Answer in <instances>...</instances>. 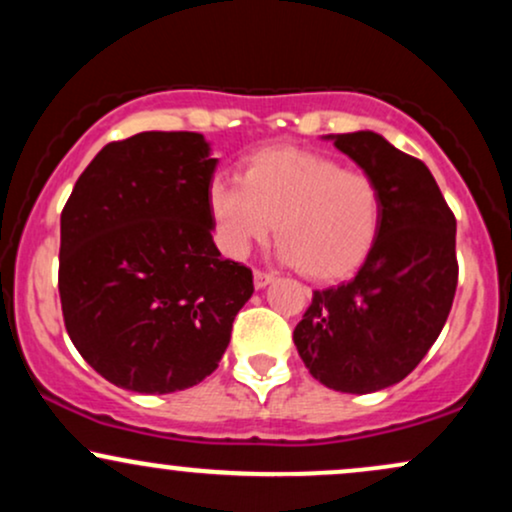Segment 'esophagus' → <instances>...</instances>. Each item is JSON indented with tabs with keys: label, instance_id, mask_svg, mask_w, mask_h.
I'll return each mask as SVG.
<instances>
[{
	"label": "esophagus",
	"instance_id": "esophagus-1",
	"mask_svg": "<svg viewBox=\"0 0 512 512\" xmlns=\"http://www.w3.org/2000/svg\"><path fill=\"white\" fill-rule=\"evenodd\" d=\"M252 281H255V289H264V286L272 284L274 274L272 272H260V269H257L255 276H252Z\"/></svg>",
	"mask_w": 512,
	"mask_h": 512
}]
</instances>
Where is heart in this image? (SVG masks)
<instances>
[{
    "label": "heart",
    "instance_id": "1",
    "mask_svg": "<svg viewBox=\"0 0 512 512\" xmlns=\"http://www.w3.org/2000/svg\"><path fill=\"white\" fill-rule=\"evenodd\" d=\"M207 204L228 257L248 255L276 223L281 260L315 281L354 272L383 221V192L373 175L296 146L252 154L240 180L214 175Z\"/></svg>",
    "mask_w": 512,
    "mask_h": 512
}]
</instances>
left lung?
<instances>
[{"label":"left lung","mask_w":512,"mask_h":512,"mask_svg":"<svg viewBox=\"0 0 512 512\" xmlns=\"http://www.w3.org/2000/svg\"><path fill=\"white\" fill-rule=\"evenodd\" d=\"M325 139L378 180L383 221L354 279L313 293L293 344L322 385L368 395L407 378L443 330L457 289V223L419 158L368 129Z\"/></svg>","instance_id":"obj_1"}]
</instances>
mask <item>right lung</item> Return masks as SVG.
I'll use <instances>...</instances> for the list:
<instances>
[{
  "mask_svg": "<svg viewBox=\"0 0 512 512\" xmlns=\"http://www.w3.org/2000/svg\"><path fill=\"white\" fill-rule=\"evenodd\" d=\"M216 163L197 132L134 134L103 146L64 204V325L117 387L168 395L202 383L255 291L211 238Z\"/></svg>",
  "mask_w": 512,
  "mask_h": 512,
  "instance_id": "right-lung-1",
  "label": "right lung"
}]
</instances>
